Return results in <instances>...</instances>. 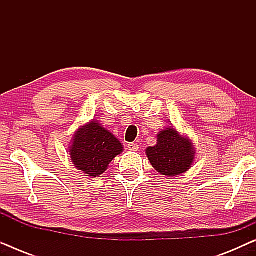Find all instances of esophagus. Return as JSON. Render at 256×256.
I'll list each match as a JSON object with an SVG mask.
<instances>
[{
    "label": "esophagus",
    "mask_w": 256,
    "mask_h": 256,
    "mask_svg": "<svg viewBox=\"0 0 256 256\" xmlns=\"http://www.w3.org/2000/svg\"><path fill=\"white\" fill-rule=\"evenodd\" d=\"M138 148H140V146H138V143H129V144H128V149L130 150V152H138Z\"/></svg>",
    "instance_id": "1"
}]
</instances>
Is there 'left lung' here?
<instances>
[{
    "instance_id": "left-lung-1",
    "label": "left lung",
    "mask_w": 256,
    "mask_h": 256,
    "mask_svg": "<svg viewBox=\"0 0 256 256\" xmlns=\"http://www.w3.org/2000/svg\"><path fill=\"white\" fill-rule=\"evenodd\" d=\"M146 156L160 174L172 177L190 169L194 150L190 140L182 138L174 128H166L157 135V144L146 149Z\"/></svg>"
}]
</instances>
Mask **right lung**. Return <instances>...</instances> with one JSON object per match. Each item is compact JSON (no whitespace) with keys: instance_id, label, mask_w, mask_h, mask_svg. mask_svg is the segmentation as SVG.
Here are the masks:
<instances>
[{"instance_id":"right-lung-1","label":"right lung","mask_w":256,"mask_h":256,"mask_svg":"<svg viewBox=\"0 0 256 256\" xmlns=\"http://www.w3.org/2000/svg\"><path fill=\"white\" fill-rule=\"evenodd\" d=\"M122 150V144L112 132L92 121L76 132L70 155L79 170L90 177H96L106 171Z\"/></svg>"}]
</instances>
